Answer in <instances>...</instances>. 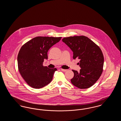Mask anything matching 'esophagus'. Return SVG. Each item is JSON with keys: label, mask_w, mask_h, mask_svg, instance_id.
Listing matches in <instances>:
<instances>
[{"label": "esophagus", "mask_w": 121, "mask_h": 121, "mask_svg": "<svg viewBox=\"0 0 121 121\" xmlns=\"http://www.w3.org/2000/svg\"><path fill=\"white\" fill-rule=\"evenodd\" d=\"M61 71H63V72H66V71H67V69H61Z\"/></svg>", "instance_id": "obj_1"}]
</instances>
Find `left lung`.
<instances>
[{"label":"left lung","mask_w":121,"mask_h":121,"mask_svg":"<svg viewBox=\"0 0 121 121\" xmlns=\"http://www.w3.org/2000/svg\"><path fill=\"white\" fill-rule=\"evenodd\" d=\"M62 41L73 52V58L80 59V72L73 70L71 83L80 89L89 88L98 80L102 73L104 57L98 46L84 36L64 38Z\"/></svg>","instance_id":"left-lung-1"}]
</instances>
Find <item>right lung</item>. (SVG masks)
<instances>
[{
  "instance_id": "right-lung-1",
  "label": "right lung",
  "mask_w": 121,
  "mask_h": 121,
  "mask_svg": "<svg viewBox=\"0 0 121 121\" xmlns=\"http://www.w3.org/2000/svg\"><path fill=\"white\" fill-rule=\"evenodd\" d=\"M61 37H37L29 41L20 48L17 55L18 69L29 86L36 89L48 84L56 68L49 69L43 65L48 59L50 48L61 40Z\"/></svg>"
}]
</instances>
